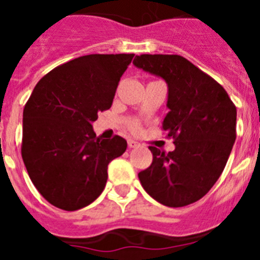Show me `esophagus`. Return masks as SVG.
I'll return each instance as SVG.
<instances>
[{
    "label": "esophagus",
    "mask_w": 260,
    "mask_h": 260,
    "mask_svg": "<svg viewBox=\"0 0 260 260\" xmlns=\"http://www.w3.org/2000/svg\"><path fill=\"white\" fill-rule=\"evenodd\" d=\"M127 144H128V147H130V148H135V147L139 146V143H138V142H135V141H133V139H128Z\"/></svg>",
    "instance_id": "obj_1"
}]
</instances>
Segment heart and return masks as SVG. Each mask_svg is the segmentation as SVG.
I'll return each instance as SVG.
<instances>
[{"mask_svg":"<svg viewBox=\"0 0 260 260\" xmlns=\"http://www.w3.org/2000/svg\"><path fill=\"white\" fill-rule=\"evenodd\" d=\"M126 125H127V127L130 128L133 133H138L139 130H141V123H139L138 119H134V118L127 119V121H126Z\"/></svg>","mask_w":260,"mask_h":260,"instance_id":"obj_1","label":"heart"}]
</instances>
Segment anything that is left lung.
I'll use <instances>...</instances> for the list:
<instances>
[{
  "instance_id": "1",
  "label": "left lung",
  "mask_w": 260,
  "mask_h": 260,
  "mask_svg": "<svg viewBox=\"0 0 260 260\" xmlns=\"http://www.w3.org/2000/svg\"><path fill=\"white\" fill-rule=\"evenodd\" d=\"M134 65L168 83L169 113L162 130L174 151L151 146L152 164L138 174L158 203L183 207L203 198L219 180L236 141L237 109L213 78L178 54H141Z\"/></svg>"
}]
</instances>
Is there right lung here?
Returning a JSON list of instances; mask_svg holds the SVG:
<instances>
[{
  "mask_svg": "<svg viewBox=\"0 0 260 260\" xmlns=\"http://www.w3.org/2000/svg\"><path fill=\"white\" fill-rule=\"evenodd\" d=\"M134 54H88L39 80L23 110L22 158L32 183L50 204L77 211L102 194L108 164L126 151L122 137L93 133L99 112L112 107Z\"/></svg>",
  "mask_w": 260,
  "mask_h": 260,
  "instance_id": "add662e5",
  "label": "right lung"
}]
</instances>
